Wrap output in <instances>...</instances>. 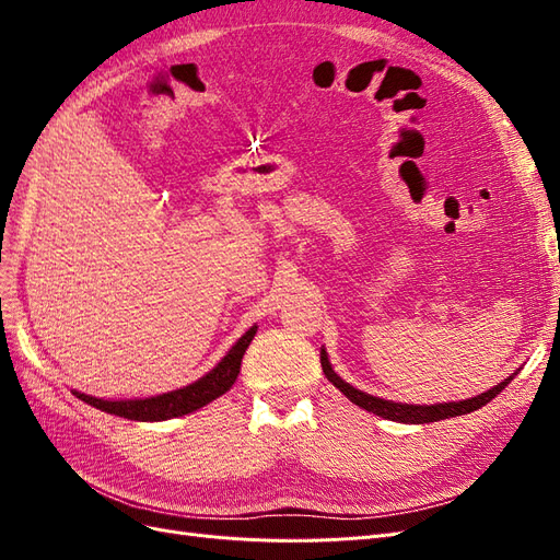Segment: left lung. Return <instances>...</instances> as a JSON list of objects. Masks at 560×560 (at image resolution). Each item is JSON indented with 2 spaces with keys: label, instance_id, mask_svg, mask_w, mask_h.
<instances>
[{
  "label": "left lung",
  "instance_id": "1",
  "mask_svg": "<svg viewBox=\"0 0 560 560\" xmlns=\"http://www.w3.org/2000/svg\"><path fill=\"white\" fill-rule=\"evenodd\" d=\"M319 362H322V371H325L327 381L341 389V393L352 401L358 404L360 409L369 411V413H376L385 420H395V422H409V425H422V422H436V420H446V418H455V416H465L481 409L490 399H495L502 389L512 383V378L518 374L514 371L512 376H506L502 383L493 385L486 393L477 395V397H469L463 401H444V404H401V401H389V399H381L374 395H366L362 389L352 387L350 383H346L341 376L336 374L331 362H329V354L325 350V346L319 348Z\"/></svg>",
  "mask_w": 560,
  "mask_h": 560
}]
</instances>
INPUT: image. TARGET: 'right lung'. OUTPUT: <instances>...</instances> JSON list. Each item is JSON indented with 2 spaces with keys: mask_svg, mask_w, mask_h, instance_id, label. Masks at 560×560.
Returning <instances> with one entry per match:
<instances>
[{
  "mask_svg": "<svg viewBox=\"0 0 560 560\" xmlns=\"http://www.w3.org/2000/svg\"><path fill=\"white\" fill-rule=\"evenodd\" d=\"M254 334H257V325L249 327L206 376H200L198 381L184 387L171 389V393L154 395V397H135V399H100V397L77 393V389H72V395H77L81 401H86L105 413L121 416L128 420H142V422H159V420H171V418L194 413L202 409L206 404L214 401L217 397L229 393L231 385L241 374L243 354L252 343Z\"/></svg>",
  "mask_w": 560,
  "mask_h": 560,
  "instance_id": "1",
  "label": "right lung"
}]
</instances>
